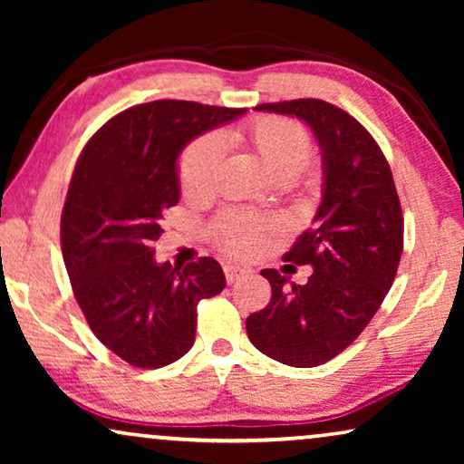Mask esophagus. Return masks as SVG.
<instances>
[{
	"label": "esophagus",
	"mask_w": 464,
	"mask_h": 464,
	"mask_svg": "<svg viewBox=\"0 0 464 464\" xmlns=\"http://www.w3.org/2000/svg\"><path fill=\"white\" fill-rule=\"evenodd\" d=\"M224 275H226V281L232 285V283H237L238 278L249 275V270L243 268V266H237V264H226L224 266Z\"/></svg>",
	"instance_id": "obj_1"
}]
</instances>
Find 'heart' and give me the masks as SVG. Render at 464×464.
<instances>
[{
	"instance_id": "obj_1",
	"label": "heart",
	"mask_w": 464,
	"mask_h": 464,
	"mask_svg": "<svg viewBox=\"0 0 464 464\" xmlns=\"http://www.w3.org/2000/svg\"><path fill=\"white\" fill-rule=\"evenodd\" d=\"M240 139L259 156L270 177L278 183L295 179L306 167L310 143L306 130L294 120L266 116L240 130ZM224 139L207 132L183 150L179 160V186L188 198L211 194L215 177L224 160ZM219 238L234 253H251L264 245V227L243 215H227L219 224Z\"/></svg>"
}]
</instances>
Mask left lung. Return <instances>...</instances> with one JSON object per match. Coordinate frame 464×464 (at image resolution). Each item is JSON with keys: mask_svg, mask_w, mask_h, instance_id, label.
<instances>
[{"mask_svg": "<svg viewBox=\"0 0 464 464\" xmlns=\"http://www.w3.org/2000/svg\"><path fill=\"white\" fill-rule=\"evenodd\" d=\"M256 110L297 118L313 130L323 186L313 230L285 256L313 266V275L295 285L276 270H262L272 297L246 319V335L270 359L314 367L353 344L389 294L403 251L401 205L378 143L344 110L319 99Z\"/></svg>", "mask_w": 464, "mask_h": 464, "instance_id": "1", "label": "left lung"}]
</instances>
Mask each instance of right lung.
Masks as SVG:
<instances>
[{
	"label": "right lung",
	"mask_w": 464,
	"mask_h": 464,
	"mask_svg": "<svg viewBox=\"0 0 464 464\" xmlns=\"http://www.w3.org/2000/svg\"><path fill=\"white\" fill-rule=\"evenodd\" d=\"M245 111L151 101L111 118L82 151L63 207V259L92 334L126 363L181 359L198 302L226 287L213 257L173 268L156 262L154 243L162 213L179 202L183 148Z\"/></svg>",
	"instance_id": "obj_1"
}]
</instances>
